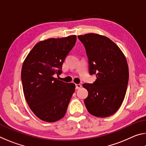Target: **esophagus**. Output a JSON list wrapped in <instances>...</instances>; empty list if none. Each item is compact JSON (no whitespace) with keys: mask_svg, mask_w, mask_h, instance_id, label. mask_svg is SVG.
Masks as SVG:
<instances>
[{"mask_svg":"<svg viewBox=\"0 0 146 146\" xmlns=\"http://www.w3.org/2000/svg\"><path fill=\"white\" fill-rule=\"evenodd\" d=\"M81 87H82L81 84H76V90H79V89L81 88Z\"/></svg>","mask_w":146,"mask_h":146,"instance_id":"obj_1","label":"esophagus"}]
</instances>
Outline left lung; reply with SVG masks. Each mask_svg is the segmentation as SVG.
I'll return each mask as SVG.
<instances>
[{
	"label": "left lung",
	"mask_w": 146,
	"mask_h": 146,
	"mask_svg": "<svg viewBox=\"0 0 146 146\" xmlns=\"http://www.w3.org/2000/svg\"><path fill=\"white\" fill-rule=\"evenodd\" d=\"M88 58L89 73L95 74L93 84H84L88 91L84 102L88 112L108 117L117 111L124 99L129 80L126 58L115 43L95 33L78 35Z\"/></svg>",
	"instance_id": "left-lung-1"
}]
</instances>
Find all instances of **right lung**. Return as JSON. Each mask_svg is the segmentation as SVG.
<instances>
[{"label":"right lung","mask_w":146,"mask_h":146,"mask_svg":"<svg viewBox=\"0 0 146 146\" xmlns=\"http://www.w3.org/2000/svg\"><path fill=\"white\" fill-rule=\"evenodd\" d=\"M76 35L49 38L35 44L24 60L21 79L24 97L32 111L40 120L54 122L65 115L75 92L73 83L54 77L74 47Z\"/></svg>","instance_id":"add662e5"}]
</instances>
